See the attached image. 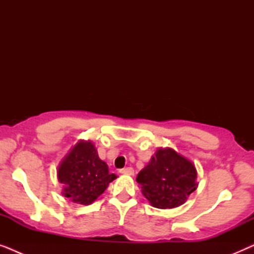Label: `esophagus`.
Wrapping results in <instances>:
<instances>
[{"mask_svg": "<svg viewBox=\"0 0 254 254\" xmlns=\"http://www.w3.org/2000/svg\"><path fill=\"white\" fill-rule=\"evenodd\" d=\"M120 173H123V175H128V176H133L134 175V170L133 168H125V169H121Z\"/></svg>", "mask_w": 254, "mask_h": 254, "instance_id": "1", "label": "esophagus"}]
</instances>
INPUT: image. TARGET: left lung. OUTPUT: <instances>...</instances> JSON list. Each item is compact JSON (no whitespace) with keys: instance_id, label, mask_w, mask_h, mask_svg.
Here are the masks:
<instances>
[{"instance_id":"left-lung-1","label":"left lung","mask_w":254,"mask_h":254,"mask_svg":"<svg viewBox=\"0 0 254 254\" xmlns=\"http://www.w3.org/2000/svg\"><path fill=\"white\" fill-rule=\"evenodd\" d=\"M193 162L172 148H158L138 172L136 182L152 207L171 209L182 206L197 189Z\"/></svg>"}]
</instances>
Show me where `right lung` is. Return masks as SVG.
<instances>
[{"label":"right lung","instance_id":"right-lung-1","mask_svg":"<svg viewBox=\"0 0 254 254\" xmlns=\"http://www.w3.org/2000/svg\"><path fill=\"white\" fill-rule=\"evenodd\" d=\"M58 180L62 195L78 204H91L105 192L117 175L99 158L92 141L79 140L72 145L58 166Z\"/></svg>","mask_w":254,"mask_h":254}]
</instances>
